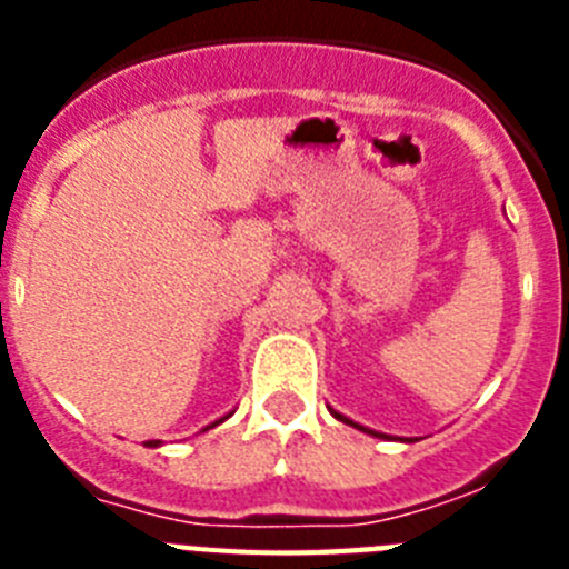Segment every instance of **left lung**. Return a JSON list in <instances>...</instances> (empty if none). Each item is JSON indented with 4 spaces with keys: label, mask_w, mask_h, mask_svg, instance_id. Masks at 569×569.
Here are the masks:
<instances>
[{
    "label": "left lung",
    "mask_w": 569,
    "mask_h": 569,
    "mask_svg": "<svg viewBox=\"0 0 569 569\" xmlns=\"http://www.w3.org/2000/svg\"><path fill=\"white\" fill-rule=\"evenodd\" d=\"M330 413H333V416H336V419H339V421H345V425H353V427H356V430H365V433H370V436H379V439H387V436H385V433H376V430H367V427H361V425H356V421L345 419V416H341V413H336V410H330ZM401 441H410V439H401Z\"/></svg>",
    "instance_id": "obj_1"
}]
</instances>
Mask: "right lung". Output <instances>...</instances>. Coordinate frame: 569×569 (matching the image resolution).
<instances>
[{"label":"right lung","instance_id":"add662e5","mask_svg":"<svg viewBox=\"0 0 569 569\" xmlns=\"http://www.w3.org/2000/svg\"><path fill=\"white\" fill-rule=\"evenodd\" d=\"M228 416H230V413H228ZM228 416H224V419H228ZM224 419L213 421V425H210V427H216V425H222V421H224ZM204 430H208V427H204ZM144 445H148V447H159V445H162V441H156V439H153V441H144Z\"/></svg>","mask_w":569,"mask_h":569}]
</instances>
